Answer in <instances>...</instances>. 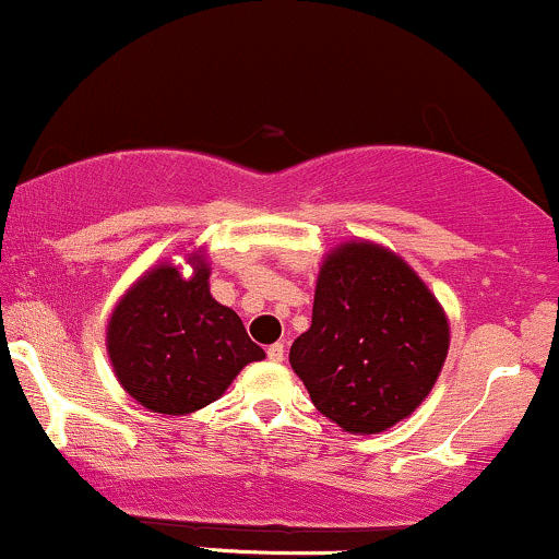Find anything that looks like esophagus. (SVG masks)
Returning a JSON list of instances; mask_svg holds the SVG:
<instances>
[{
    "mask_svg": "<svg viewBox=\"0 0 559 559\" xmlns=\"http://www.w3.org/2000/svg\"><path fill=\"white\" fill-rule=\"evenodd\" d=\"M266 356L272 361H282L285 359V346H282V343H272V346L266 348Z\"/></svg>",
    "mask_w": 559,
    "mask_h": 559,
    "instance_id": "esophagus-1",
    "label": "esophagus"
}]
</instances>
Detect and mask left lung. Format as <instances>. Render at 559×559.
Returning a JSON list of instances; mask_svg holds the SVG:
<instances>
[{"mask_svg":"<svg viewBox=\"0 0 559 559\" xmlns=\"http://www.w3.org/2000/svg\"><path fill=\"white\" fill-rule=\"evenodd\" d=\"M447 350L449 322L425 282L391 250L346 242L322 263L290 364L324 417L380 432L423 404Z\"/></svg>","mask_w":559,"mask_h":559,"instance_id":"obj_1","label":"left lung"}]
</instances>
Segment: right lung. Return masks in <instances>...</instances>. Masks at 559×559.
Here are the masks:
<instances>
[{
	"instance_id": "obj_1",
	"label": "right lung",
	"mask_w": 559,
	"mask_h": 559,
	"mask_svg": "<svg viewBox=\"0 0 559 559\" xmlns=\"http://www.w3.org/2000/svg\"><path fill=\"white\" fill-rule=\"evenodd\" d=\"M108 354L129 396L158 415L203 409L263 359L240 317L211 298L203 261L192 277L171 263L144 274L112 311Z\"/></svg>"
}]
</instances>
